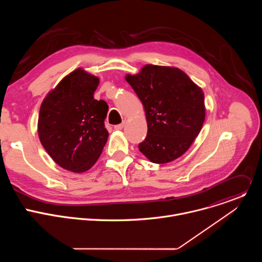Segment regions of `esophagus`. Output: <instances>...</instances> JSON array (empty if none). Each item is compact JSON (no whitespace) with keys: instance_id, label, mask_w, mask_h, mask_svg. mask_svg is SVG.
<instances>
[{"instance_id":"1","label":"esophagus","mask_w":262,"mask_h":262,"mask_svg":"<svg viewBox=\"0 0 262 262\" xmlns=\"http://www.w3.org/2000/svg\"><path fill=\"white\" fill-rule=\"evenodd\" d=\"M123 127H124V122L121 123V124H117V125L114 126V128H115L116 130H120V129H122Z\"/></svg>"}]
</instances>
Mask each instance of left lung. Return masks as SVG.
I'll list each match as a JSON object with an SVG mask.
<instances>
[{
    "label": "left lung",
    "instance_id": "8db88e82",
    "mask_svg": "<svg viewBox=\"0 0 262 262\" xmlns=\"http://www.w3.org/2000/svg\"><path fill=\"white\" fill-rule=\"evenodd\" d=\"M126 82L144 106L147 136L139 150L155 164L170 163L191 147L205 120L203 90L184 71L146 64Z\"/></svg>",
    "mask_w": 262,
    "mask_h": 262
}]
</instances>
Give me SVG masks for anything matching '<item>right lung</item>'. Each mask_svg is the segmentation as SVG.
Here are the masks:
<instances>
[{"label":"right lung","instance_id":"obj_1","mask_svg":"<svg viewBox=\"0 0 262 262\" xmlns=\"http://www.w3.org/2000/svg\"><path fill=\"white\" fill-rule=\"evenodd\" d=\"M98 77L77 68L45 97L37 132L43 148L61 168L74 173L91 169L100 157L108 133V106L94 99Z\"/></svg>","mask_w":262,"mask_h":262}]
</instances>
